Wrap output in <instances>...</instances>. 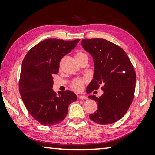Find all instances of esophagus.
<instances>
[{"instance_id":"1","label":"esophagus","mask_w":155,"mask_h":155,"mask_svg":"<svg viewBox=\"0 0 155 155\" xmlns=\"http://www.w3.org/2000/svg\"><path fill=\"white\" fill-rule=\"evenodd\" d=\"M78 98L81 100H87V97L84 96V95H81V96H78Z\"/></svg>"}]
</instances>
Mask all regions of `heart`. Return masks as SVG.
<instances>
[{
	"label": "heart",
	"instance_id": "heart-1",
	"mask_svg": "<svg viewBox=\"0 0 155 155\" xmlns=\"http://www.w3.org/2000/svg\"><path fill=\"white\" fill-rule=\"evenodd\" d=\"M85 57H87V54L83 52H78L76 54V58H77V60H80L81 59L85 58ZM85 83V79H79V78H77V79H75L72 81L71 84H70V87H71L73 90L80 91L83 89Z\"/></svg>",
	"mask_w": 155,
	"mask_h": 155
}]
</instances>
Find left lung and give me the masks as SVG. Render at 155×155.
<instances>
[{
  "mask_svg": "<svg viewBox=\"0 0 155 155\" xmlns=\"http://www.w3.org/2000/svg\"><path fill=\"white\" fill-rule=\"evenodd\" d=\"M81 45L92 57L93 79L87 94L102 85L103 94L88 98L98 103V109L89 117L100 124H109L124 116L132 103L135 90L136 74L127 53L116 44L104 39H85Z\"/></svg>",
  "mask_w": 155,
  "mask_h": 155,
  "instance_id": "8db88e82",
  "label": "left lung"
}]
</instances>
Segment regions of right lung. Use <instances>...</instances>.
I'll return each instance as SVG.
<instances>
[{"label": "right lung", "instance_id": "right-lung-1", "mask_svg": "<svg viewBox=\"0 0 155 155\" xmlns=\"http://www.w3.org/2000/svg\"><path fill=\"white\" fill-rule=\"evenodd\" d=\"M79 40L47 39L30 49L23 59L19 81L21 98L28 113L41 124L55 125L63 121L68 106L77 101L72 91H61L57 96L52 88V76L59 72L60 61Z\"/></svg>", "mask_w": 155, "mask_h": 155}]
</instances>
